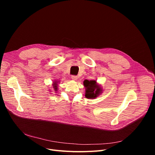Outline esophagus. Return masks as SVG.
I'll list each match as a JSON object with an SVG mask.
<instances>
[{
    "mask_svg": "<svg viewBox=\"0 0 155 155\" xmlns=\"http://www.w3.org/2000/svg\"><path fill=\"white\" fill-rule=\"evenodd\" d=\"M71 79H72L73 80H77L78 79V77L76 76V75H72V76L71 77Z\"/></svg>",
    "mask_w": 155,
    "mask_h": 155,
    "instance_id": "esophagus-1",
    "label": "esophagus"
}]
</instances>
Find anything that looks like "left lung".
Segmentation results:
<instances>
[{
  "label": "left lung",
  "instance_id": "1",
  "mask_svg": "<svg viewBox=\"0 0 155 155\" xmlns=\"http://www.w3.org/2000/svg\"><path fill=\"white\" fill-rule=\"evenodd\" d=\"M84 85L85 88V96L87 99H95L102 92V88L95 80H84Z\"/></svg>",
  "mask_w": 155,
  "mask_h": 155
}]
</instances>
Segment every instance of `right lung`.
Wrapping results in <instances>:
<instances>
[{
	"label": "right lung",
	"mask_w": 155,
	"mask_h": 155,
	"mask_svg": "<svg viewBox=\"0 0 155 155\" xmlns=\"http://www.w3.org/2000/svg\"><path fill=\"white\" fill-rule=\"evenodd\" d=\"M57 83H58V82H54L53 83V88H54L55 91L58 90V87H57V86H58V84H57Z\"/></svg>",
	"instance_id": "1"
}]
</instances>
